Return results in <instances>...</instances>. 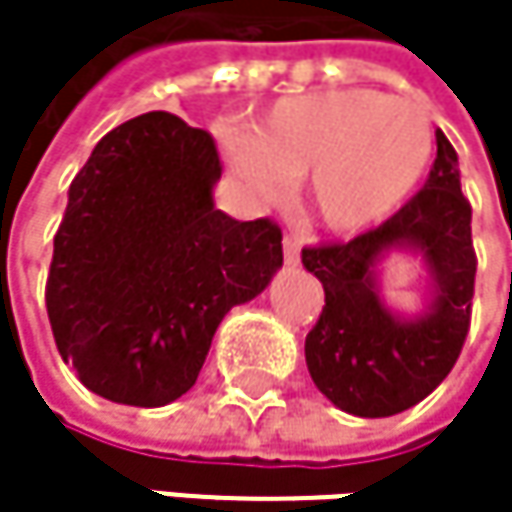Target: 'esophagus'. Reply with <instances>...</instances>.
<instances>
[{
    "label": "esophagus",
    "instance_id": "obj_1",
    "mask_svg": "<svg viewBox=\"0 0 512 512\" xmlns=\"http://www.w3.org/2000/svg\"><path fill=\"white\" fill-rule=\"evenodd\" d=\"M284 263L287 266H296L299 263V249H302V243H299V237H284Z\"/></svg>",
    "mask_w": 512,
    "mask_h": 512
}]
</instances>
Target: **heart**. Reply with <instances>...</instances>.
<instances>
[{
	"mask_svg": "<svg viewBox=\"0 0 512 512\" xmlns=\"http://www.w3.org/2000/svg\"><path fill=\"white\" fill-rule=\"evenodd\" d=\"M219 148L240 186L260 201L305 174L314 219L341 234L397 213L433 162V127L421 106L370 88L278 100L257 124L228 127Z\"/></svg>",
	"mask_w": 512,
	"mask_h": 512,
	"instance_id": "obj_1",
	"label": "heart"
}]
</instances>
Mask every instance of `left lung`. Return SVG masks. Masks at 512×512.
I'll list each match as a JSON object with an SVG mask.
<instances>
[{"label":"left lung","instance_id":"1","mask_svg":"<svg viewBox=\"0 0 512 512\" xmlns=\"http://www.w3.org/2000/svg\"><path fill=\"white\" fill-rule=\"evenodd\" d=\"M436 162L424 189L379 228L350 243L302 249L320 278L326 305L305 338L314 385L344 412L388 418L421 403L460 358L474 296L471 204L460 186V159L436 130ZM418 256L428 302L400 315L384 302L378 269L385 256Z\"/></svg>","mask_w":512,"mask_h":512}]
</instances>
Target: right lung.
Masks as SVG:
<instances>
[{"label": "right lung", "instance_id": "obj_1", "mask_svg": "<svg viewBox=\"0 0 512 512\" xmlns=\"http://www.w3.org/2000/svg\"><path fill=\"white\" fill-rule=\"evenodd\" d=\"M210 133L171 112L106 133L67 189L47 314L79 382L124 406L183 397L234 305L281 269V228L216 210Z\"/></svg>", "mask_w": 512, "mask_h": 512}]
</instances>
